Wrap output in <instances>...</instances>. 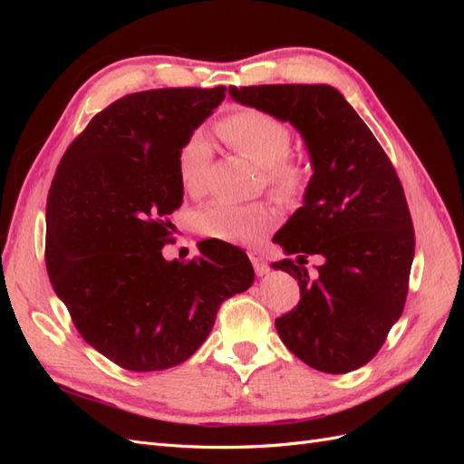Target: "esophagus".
I'll use <instances>...</instances> for the list:
<instances>
[{
	"mask_svg": "<svg viewBox=\"0 0 464 464\" xmlns=\"http://www.w3.org/2000/svg\"><path fill=\"white\" fill-rule=\"evenodd\" d=\"M249 259H251V265H254L257 276L269 273V265H266V261L259 254H249Z\"/></svg>",
	"mask_w": 464,
	"mask_h": 464,
	"instance_id": "esophagus-1",
	"label": "esophagus"
}]
</instances>
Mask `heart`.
<instances>
[{"instance_id": "heart-1", "label": "heart", "mask_w": 464, "mask_h": 464, "mask_svg": "<svg viewBox=\"0 0 464 464\" xmlns=\"http://www.w3.org/2000/svg\"><path fill=\"white\" fill-rule=\"evenodd\" d=\"M220 139L236 152L263 168L266 186L280 199L298 198L305 186V168L290 159L292 131L285 121L257 108H240L224 116L217 123ZM213 147L203 131H193L178 150V178L188 193L199 195L205 189V179ZM275 213L269 205H234L217 201L203 207L195 224L201 234L224 242H256L271 228Z\"/></svg>"}]
</instances>
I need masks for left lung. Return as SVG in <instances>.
<instances>
[{"label":"left lung","mask_w":464,"mask_h":464,"mask_svg":"<svg viewBox=\"0 0 464 464\" xmlns=\"http://www.w3.org/2000/svg\"><path fill=\"white\" fill-rule=\"evenodd\" d=\"M236 102L290 121L310 150L304 207L275 236L273 263L300 285V302L275 321L294 356L325 373L368 363L404 310L414 228L389 157L344 96L329 85L230 87ZM310 255L326 263L312 279Z\"/></svg>","instance_id":"obj_1"}]
</instances>
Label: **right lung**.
Segmentation results:
<instances>
[{
	"label": "right lung",
	"mask_w": 464,
	"mask_h": 464,
	"mask_svg": "<svg viewBox=\"0 0 464 464\" xmlns=\"http://www.w3.org/2000/svg\"><path fill=\"white\" fill-rule=\"evenodd\" d=\"M227 87L121 96L67 147L46 205V269L77 331L130 372L186 362L224 300L254 283L227 242L166 261L170 217L184 199L178 150L224 101Z\"/></svg>",
	"instance_id": "1"
}]
</instances>
